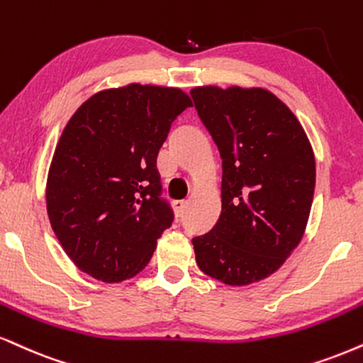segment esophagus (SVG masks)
Wrapping results in <instances>:
<instances>
[{"label":"esophagus","mask_w":363,"mask_h":363,"mask_svg":"<svg viewBox=\"0 0 363 363\" xmlns=\"http://www.w3.org/2000/svg\"><path fill=\"white\" fill-rule=\"evenodd\" d=\"M174 206V211H176L177 216H182L186 211V206H187V201H176V203L172 204Z\"/></svg>","instance_id":"obj_1"}]
</instances>
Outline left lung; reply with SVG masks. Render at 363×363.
<instances>
[{
    "label": "left lung",
    "instance_id": "8db88e82",
    "mask_svg": "<svg viewBox=\"0 0 363 363\" xmlns=\"http://www.w3.org/2000/svg\"><path fill=\"white\" fill-rule=\"evenodd\" d=\"M221 157V215L193 238L198 267L228 286L274 274L299 245L311 211L316 164L303 126L262 87L191 89Z\"/></svg>",
    "mask_w": 363,
    "mask_h": 363
}]
</instances>
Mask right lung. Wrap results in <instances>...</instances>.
I'll return each instance as SVG.
<instances>
[{
	"label": "right lung",
	"instance_id": "1",
	"mask_svg": "<svg viewBox=\"0 0 363 363\" xmlns=\"http://www.w3.org/2000/svg\"><path fill=\"white\" fill-rule=\"evenodd\" d=\"M191 98L179 87L99 91L65 125L47 177V215L76 267L121 282L147 267L174 213L157 154Z\"/></svg>",
	"mask_w": 363,
	"mask_h": 363
}]
</instances>
